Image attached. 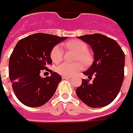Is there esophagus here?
Instances as JSON below:
<instances>
[{"label": "esophagus", "mask_w": 133, "mask_h": 133, "mask_svg": "<svg viewBox=\"0 0 133 133\" xmlns=\"http://www.w3.org/2000/svg\"><path fill=\"white\" fill-rule=\"evenodd\" d=\"M62 78L63 79H71V77H70V76H63Z\"/></svg>", "instance_id": "obj_1"}]
</instances>
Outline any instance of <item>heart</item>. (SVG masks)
<instances>
[{"mask_svg":"<svg viewBox=\"0 0 133 133\" xmlns=\"http://www.w3.org/2000/svg\"><path fill=\"white\" fill-rule=\"evenodd\" d=\"M65 49L74 52V62H81L85 65L89 64L92 62V56L88 52V46L84 42L80 40L69 41L63 44ZM51 59L54 63H59L63 59V51L60 46H55L51 51ZM83 67L80 62H76L74 64L63 63L59 65L56 68L58 74L63 76H72Z\"/></svg>","mask_w":133,"mask_h":133,"instance_id":"heart-1","label":"heart"}]
</instances>
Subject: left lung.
Segmentation results:
<instances>
[{
	"label": "left lung",
	"instance_id": "obj_1",
	"mask_svg": "<svg viewBox=\"0 0 133 133\" xmlns=\"http://www.w3.org/2000/svg\"><path fill=\"white\" fill-rule=\"evenodd\" d=\"M88 44L94 52V62L83 74L95 77L92 83L82 79L76 94L90 107H102L113 101L118 95L124 79L125 54L114 39L95 34L78 37Z\"/></svg>",
	"mask_w": 133,
	"mask_h": 133
}]
</instances>
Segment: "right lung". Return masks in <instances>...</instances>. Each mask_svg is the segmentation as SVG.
<instances>
[{
	"label": "right lung",
	"mask_w": 133,
	"mask_h": 133,
	"mask_svg": "<svg viewBox=\"0 0 133 133\" xmlns=\"http://www.w3.org/2000/svg\"><path fill=\"white\" fill-rule=\"evenodd\" d=\"M67 37L34 34L21 39L9 59V78L19 101L28 107H40L53 97L62 77L51 71L42 78L40 73L52 63L51 51Z\"/></svg>",
	"instance_id": "obj_1"
}]
</instances>
